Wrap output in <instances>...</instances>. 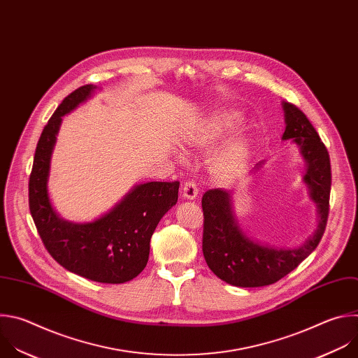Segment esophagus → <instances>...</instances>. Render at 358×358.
<instances>
[{
  "instance_id": "34e87169",
  "label": "esophagus",
  "mask_w": 358,
  "mask_h": 358,
  "mask_svg": "<svg viewBox=\"0 0 358 358\" xmlns=\"http://www.w3.org/2000/svg\"><path fill=\"white\" fill-rule=\"evenodd\" d=\"M182 194H183V197H186V199H189V200L196 199L197 194H199V189H197L196 182H194V180H187V182H185V185H183V187H182Z\"/></svg>"
}]
</instances>
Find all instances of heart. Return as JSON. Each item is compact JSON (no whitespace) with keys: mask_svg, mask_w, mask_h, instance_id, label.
<instances>
[{"mask_svg":"<svg viewBox=\"0 0 358 358\" xmlns=\"http://www.w3.org/2000/svg\"><path fill=\"white\" fill-rule=\"evenodd\" d=\"M238 120V114L231 110H223L214 114L194 135L193 142L197 145H210L223 134L230 131ZM250 144L245 135H236L214 157V171L230 176L240 171L248 159Z\"/></svg>","mask_w":358,"mask_h":358,"instance_id":"b5f03b06","label":"heart"}]
</instances>
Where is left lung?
Segmentation results:
<instances>
[{"label": "left lung", "instance_id": "8db88e82", "mask_svg": "<svg viewBox=\"0 0 358 358\" xmlns=\"http://www.w3.org/2000/svg\"><path fill=\"white\" fill-rule=\"evenodd\" d=\"M287 128L282 139H294L308 164L305 183L319 210V226L298 248L264 247L250 240L231 211L230 192L210 189L201 197L203 255L208 268L224 282L241 288H258L278 282L309 257L320 243L329 217L331 166L327 148L303 111L283 103ZM262 164H258L257 171Z\"/></svg>", "mask_w": 358, "mask_h": 358}]
</instances>
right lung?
<instances>
[{"instance_id": "right-lung-1", "label": "right lung", "mask_w": 358, "mask_h": 358, "mask_svg": "<svg viewBox=\"0 0 358 358\" xmlns=\"http://www.w3.org/2000/svg\"><path fill=\"white\" fill-rule=\"evenodd\" d=\"M86 85L59 104L38 141L29 175V210L52 258L67 271L94 282L124 283L147 266L151 237L164 214L176 204L179 182H148L134 187L106 216L92 223H70L53 210L46 182L62 117L90 97Z\"/></svg>"}]
</instances>
